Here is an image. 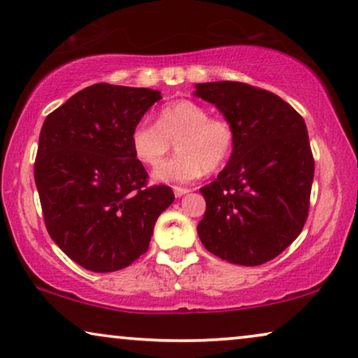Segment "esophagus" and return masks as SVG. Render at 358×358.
<instances>
[{
	"mask_svg": "<svg viewBox=\"0 0 358 358\" xmlns=\"http://www.w3.org/2000/svg\"><path fill=\"white\" fill-rule=\"evenodd\" d=\"M174 190V195H176V197H182V195H185V194H187L189 192V189L187 187H178V185H176V187L173 189Z\"/></svg>",
	"mask_w": 358,
	"mask_h": 358,
	"instance_id": "1",
	"label": "esophagus"
}]
</instances>
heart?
<instances>
[{
  "label": "heart",
  "mask_w": 358,
  "mask_h": 358,
  "mask_svg": "<svg viewBox=\"0 0 358 358\" xmlns=\"http://www.w3.org/2000/svg\"><path fill=\"white\" fill-rule=\"evenodd\" d=\"M236 134L228 120L210 117L207 107L180 99L161 107L156 124L141 122L130 135L134 155L146 166L159 164L173 143L180 153L155 169L161 182H190L205 171H218L233 153Z\"/></svg>",
  "instance_id": "heart-1"
}]
</instances>
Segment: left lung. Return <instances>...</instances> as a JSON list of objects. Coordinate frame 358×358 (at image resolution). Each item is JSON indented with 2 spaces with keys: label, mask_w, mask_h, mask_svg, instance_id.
<instances>
[{
  "label": "left lung",
  "mask_w": 358,
  "mask_h": 358,
  "mask_svg": "<svg viewBox=\"0 0 358 358\" xmlns=\"http://www.w3.org/2000/svg\"><path fill=\"white\" fill-rule=\"evenodd\" d=\"M194 94L217 106L236 134L228 164L200 189V241L223 261L261 266L305 227L315 176L306 124L282 97L246 83H200Z\"/></svg>",
  "instance_id": "8db88e82"
}]
</instances>
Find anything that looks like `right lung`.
<instances>
[{
    "label": "right lung",
    "mask_w": 358,
    "mask_h": 358,
    "mask_svg": "<svg viewBox=\"0 0 358 358\" xmlns=\"http://www.w3.org/2000/svg\"><path fill=\"white\" fill-rule=\"evenodd\" d=\"M159 99L148 87L97 83L43 122L34 178L47 231L87 271L115 272L135 262L174 202L168 185H146L130 143L134 127Z\"/></svg>",
    "instance_id": "add662e5"
}]
</instances>
